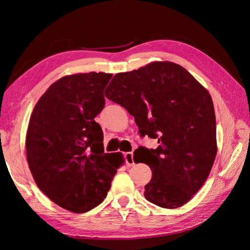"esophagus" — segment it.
<instances>
[{"mask_svg":"<svg viewBox=\"0 0 250 250\" xmlns=\"http://www.w3.org/2000/svg\"><path fill=\"white\" fill-rule=\"evenodd\" d=\"M125 158L126 166H129V167L134 166V161H133V152H126V153H125Z\"/></svg>","mask_w":250,"mask_h":250,"instance_id":"34e87169","label":"esophagus"}]
</instances>
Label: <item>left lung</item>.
<instances>
[{
  "instance_id": "obj_1",
  "label": "left lung",
  "mask_w": 250,
  "mask_h": 250,
  "mask_svg": "<svg viewBox=\"0 0 250 250\" xmlns=\"http://www.w3.org/2000/svg\"><path fill=\"white\" fill-rule=\"evenodd\" d=\"M105 97L134 117L142 136L156 149L139 147L135 163L152 171L144 195L163 208L187 203L204 185L217 155L213 100L182 65L155 61L111 79Z\"/></svg>"
}]
</instances>
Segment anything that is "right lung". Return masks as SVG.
I'll use <instances>...</instances> for the list:
<instances>
[{
	"instance_id": "1",
	"label": "right lung",
	"mask_w": 250,
	"mask_h": 250,
	"mask_svg": "<svg viewBox=\"0 0 250 250\" xmlns=\"http://www.w3.org/2000/svg\"><path fill=\"white\" fill-rule=\"evenodd\" d=\"M113 74L79 73L55 82L32 111L26 160L35 183L62 208L82 214L102 203L122 164V153H104L94 118L103 109Z\"/></svg>"
}]
</instances>
